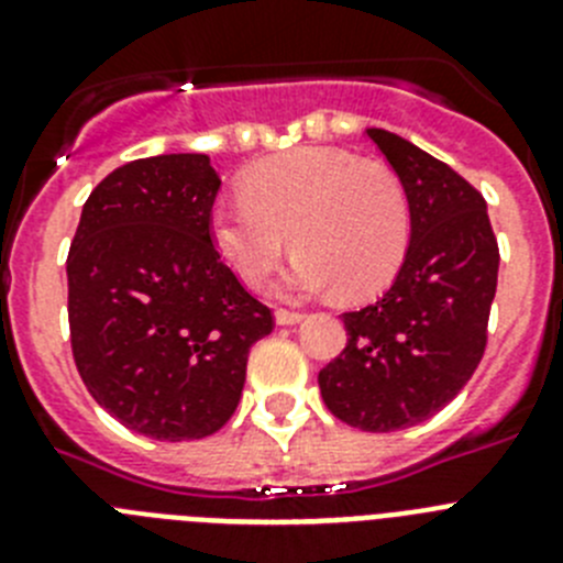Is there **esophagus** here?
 Returning <instances> with one entry per match:
<instances>
[{
  "label": "esophagus",
  "mask_w": 563,
  "mask_h": 563,
  "mask_svg": "<svg viewBox=\"0 0 563 563\" xmlns=\"http://www.w3.org/2000/svg\"><path fill=\"white\" fill-rule=\"evenodd\" d=\"M305 316L301 312H290V310H276V324L278 327H292V324H301Z\"/></svg>",
  "instance_id": "esophagus-1"
}]
</instances>
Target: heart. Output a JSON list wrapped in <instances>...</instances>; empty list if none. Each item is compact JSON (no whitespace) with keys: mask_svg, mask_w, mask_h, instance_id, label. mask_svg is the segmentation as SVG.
Here are the masks:
<instances>
[{"mask_svg":"<svg viewBox=\"0 0 563 563\" xmlns=\"http://www.w3.org/2000/svg\"><path fill=\"white\" fill-rule=\"evenodd\" d=\"M287 233L298 251L282 278L287 296L338 287L343 296H372L389 285L409 247L406 188L386 163L305 146L247 168L242 197L217 200L208 211L213 247L251 287L276 271Z\"/></svg>","mask_w":563,"mask_h":563,"instance_id":"1","label":"heart"}]
</instances>
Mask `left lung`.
<instances>
[{
	"label": "left lung",
	"mask_w": 563,
	"mask_h": 563,
	"mask_svg": "<svg viewBox=\"0 0 563 563\" xmlns=\"http://www.w3.org/2000/svg\"><path fill=\"white\" fill-rule=\"evenodd\" d=\"M406 188L411 236L377 301L343 312L346 346L318 372L327 409L361 431L411 429L462 391L487 343L499 245L482 194L400 134L366 129Z\"/></svg>",
	"instance_id": "1"
}]
</instances>
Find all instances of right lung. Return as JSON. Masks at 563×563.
Listing matches in <instances>:
<instances>
[{
    "label": "right lung",
    "mask_w": 563,
    "mask_h": 563,
    "mask_svg": "<svg viewBox=\"0 0 563 563\" xmlns=\"http://www.w3.org/2000/svg\"><path fill=\"white\" fill-rule=\"evenodd\" d=\"M222 180L208 154L114 168L67 256L69 341L98 406L134 434L202 440L236 411L247 352L273 316L208 236Z\"/></svg>",
    "instance_id": "1"
}]
</instances>
